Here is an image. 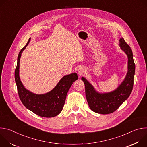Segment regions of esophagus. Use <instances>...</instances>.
<instances>
[{
  "label": "esophagus",
  "mask_w": 147,
  "mask_h": 147,
  "mask_svg": "<svg viewBox=\"0 0 147 147\" xmlns=\"http://www.w3.org/2000/svg\"><path fill=\"white\" fill-rule=\"evenodd\" d=\"M86 68H84V67H80V68H79L78 69V71H77V74H78V75L80 77V76H82V75H84V74H85L86 73Z\"/></svg>",
  "instance_id": "esophagus-1"
}]
</instances>
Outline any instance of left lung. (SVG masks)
<instances>
[{
	"label": "left lung",
	"instance_id": "8db88e82",
	"mask_svg": "<svg viewBox=\"0 0 147 147\" xmlns=\"http://www.w3.org/2000/svg\"><path fill=\"white\" fill-rule=\"evenodd\" d=\"M119 45L127 56L128 70L124 79L117 88L109 92H99L85 77H81L85 84L88 105L93 112L97 113L106 115L115 112L129 97L133 90L135 74L133 52L123 38L120 39Z\"/></svg>",
	"mask_w": 147,
	"mask_h": 147
}]
</instances>
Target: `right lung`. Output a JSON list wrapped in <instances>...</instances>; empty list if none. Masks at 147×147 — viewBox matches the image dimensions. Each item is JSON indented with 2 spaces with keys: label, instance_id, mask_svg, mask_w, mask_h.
I'll use <instances>...</instances> for the list:
<instances>
[{
  "label": "right lung",
  "instance_id": "right-lung-1",
  "mask_svg": "<svg viewBox=\"0 0 147 147\" xmlns=\"http://www.w3.org/2000/svg\"><path fill=\"white\" fill-rule=\"evenodd\" d=\"M30 40L31 38L26 45L20 51L17 57L14 77L18 95L24 105L35 114L44 117H55L61 112L67 94L73 82L78 79V76L76 73L63 76L51 91L45 94H36L27 90L19 76L20 60L22 52Z\"/></svg>",
  "mask_w": 147,
  "mask_h": 147
}]
</instances>
